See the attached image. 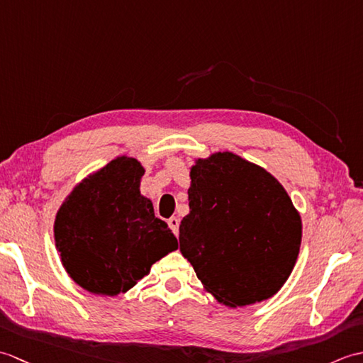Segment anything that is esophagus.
<instances>
[{"label":"esophagus","instance_id":"1","mask_svg":"<svg viewBox=\"0 0 363 363\" xmlns=\"http://www.w3.org/2000/svg\"><path fill=\"white\" fill-rule=\"evenodd\" d=\"M168 226H169V229L173 230L174 235L179 234V218H176V217L169 218V220H168Z\"/></svg>","mask_w":363,"mask_h":363}]
</instances>
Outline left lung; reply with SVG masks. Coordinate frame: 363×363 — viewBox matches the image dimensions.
Returning <instances> with one entry per match:
<instances>
[{"instance_id": "1", "label": "left lung", "mask_w": 363, "mask_h": 363, "mask_svg": "<svg viewBox=\"0 0 363 363\" xmlns=\"http://www.w3.org/2000/svg\"><path fill=\"white\" fill-rule=\"evenodd\" d=\"M190 179L179 250L204 289L229 307L276 295L303 237L299 213L279 181L229 151L195 160Z\"/></svg>"}]
</instances>
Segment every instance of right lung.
Instances as JSON below:
<instances>
[{"label":"right lung","instance_id":"right-lung-1","mask_svg":"<svg viewBox=\"0 0 363 363\" xmlns=\"http://www.w3.org/2000/svg\"><path fill=\"white\" fill-rule=\"evenodd\" d=\"M145 168L120 156L76 186L59 207L54 240L68 276L95 295L117 296L150 273L177 240L140 194Z\"/></svg>","mask_w":363,"mask_h":363}]
</instances>
